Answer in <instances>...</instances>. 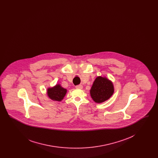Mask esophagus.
<instances>
[{"label": "esophagus", "instance_id": "1", "mask_svg": "<svg viewBox=\"0 0 158 158\" xmlns=\"http://www.w3.org/2000/svg\"><path fill=\"white\" fill-rule=\"evenodd\" d=\"M76 88L77 89H82L83 86L82 85H79L76 86Z\"/></svg>", "mask_w": 158, "mask_h": 158}]
</instances>
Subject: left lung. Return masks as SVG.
I'll return each mask as SVG.
<instances>
[{
	"mask_svg": "<svg viewBox=\"0 0 158 158\" xmlns=\"http://www.w3.org/2000/svg\"><path fill=\"white\" fill-rule=\"evenodd\" d=\"M114 91L113 83L106 77L98 76L91 87L90 97L97 103H102L113 95Z\"/></svg>",
	"mask_w": 158,
	"mask_h": 158,
	"instance_id": "left-lung-1",
	"label": "left lung"
}]
</instances>
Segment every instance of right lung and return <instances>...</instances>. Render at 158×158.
Returning a JSON list of instances; mask_svg holds the SVG:
<instances>
[{"instance_id": "add662e5", "label": "right lung", "mask_w": 158, "mask_h": 158, "mask_svg": "<svg viewBox=\"0 0 158 158\" xmlns=\"http://www.w3.org/2000/svg\"><path fill=\"white\" fill-rule=\"evenodd\" d=\"M66 92L67 90L61 87L59 84H57L53 88L47 89V95L53 101H61L64 97Z\"/></svg>"}]
</instances>
